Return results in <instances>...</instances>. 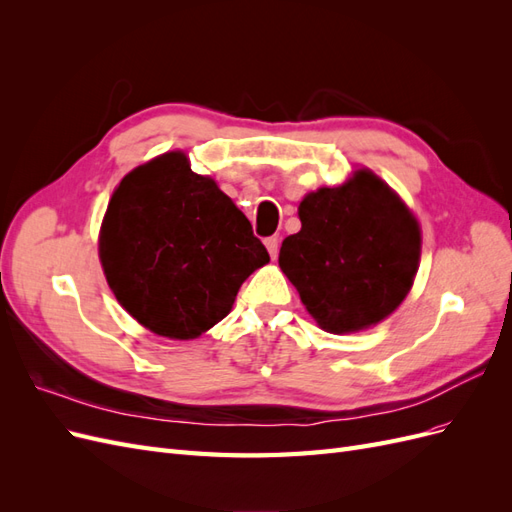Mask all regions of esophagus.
<instances>
[{"label": "esophagus", "mask_w": 512, "mask_h": 512, "mask_svg": "<svg viewBox=\"0 0 512 512\" xmlns=\"http://www.w3.org/2000/svg\"><path fill=\"white\" fill-rule=\"evenodd\" d=\"M265 245H267V250H269L271 258L275 260L277 250H280V239H277V237H267V239H265Z\"/></svg>", "instance_id": "34e87169"}]
</instances>
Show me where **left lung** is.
<instances>
[{"label": "left lung", "mask_w": 512, "mask_h": 512, "mask_svg": "<svg viewBox=\"0 0 512 512\" xmlns=\"http://www.w3.org/2000/svg\"><path fill=\"white\" fill-rule=\"evenodd\" d=\"M299 220L301 230L282 243L280 267L320 329H369L406 299L421 258V228L371 170L309 192Z\"/></svg>", "instance_id": "1"}]
</instances>
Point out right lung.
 Returning a JSON list of instances; mask_svg holds the SVG:
<instances>
[{
  "mask_svg": "<svg viewBox=\"0 0 512 512\" xmlns=\"http://www.w3.org/2000/svg\"><path fill=\"white\" fill-rule=\"evenodd\" d=\"M100 262L145 329L194 339L230 312L269 252L218 183L168 151L121 179L102 222Z\"/></svg>",
  "mask_w": 512,
  "mask_h": 512,
  "instance_id": "right-lung-1",
  "label": "right lung"
}]
</instances>
